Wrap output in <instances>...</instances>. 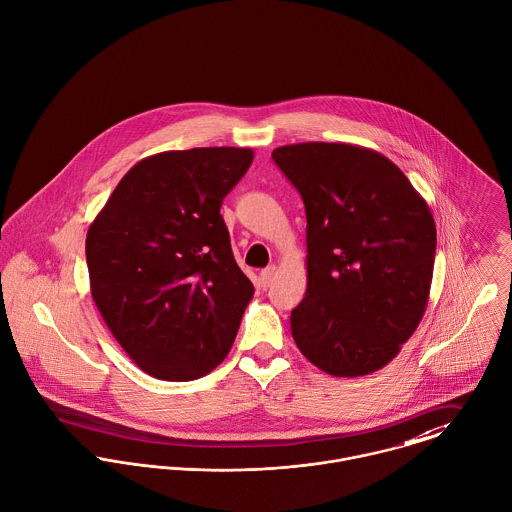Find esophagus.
Here are the masks:
<instances>
[{
	"label": "esophagus",
	"instance_id": "esophagus-1",
	"mask_svg": "<svg viewBox=\"0 0 512 512\" xmlns=\"http://www.w3.org/2000/svg\"><path fill=\"white\" fill-rule=\"evenodd\" d=\"M275 273H277V267H269V269H263V271L259 273V284H261L263 288L271 286V283H273V277H275Z\"/></svg>",
	"mask_w": 512,
	"mask_h": 512
}]
</instances>
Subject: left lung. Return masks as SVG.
I'll return each instance as SVG.
<instances>
[{"label": "left lung", "mask_w": 512, "mask_h": 512, "mask_svg": "<svg viewBox=\"0 0 512 512\" xmlns=\"http://www.w3.org/2000/svg\"><path fill=\"white\" fill-rule=\"evenodd\" d=\"M306 208L302 302L290 314L300 353L334 377L391 363L428 304L436 224L426 200L385 155L347 143L273 151Z\"/></svg>", "instance_id": "8db88e82"}]
</instances>
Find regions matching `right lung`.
Instances as JSON below:
<instances>
[{"mask_svg":"<svg viewBox=\"0 0 512 512\" xmlns=\"http://www.w3.org/2000/svg\"><path fill=\"white\" fill-rule=\"evenodd\" d=\"M251 149L151 155L119 180L86 235L92 298L131 361L155 379L192 381L229 353L253 284L220 214Z\"/></svg>","mask_w":512,"mask_h":512,"instance_id":"obj_1","label":"right lung"}]
</instances>
